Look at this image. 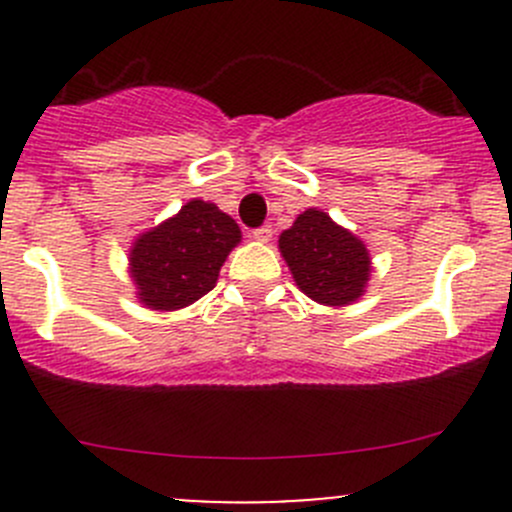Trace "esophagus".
I'll return each instance as SVG.
<instances>
[{"mask_svg": "<svg viewBox=\"0 0 512 512\" xmlns=\"http://www.w3.org/2000/svg\"><path fill=\"white\" fill-rule=\"evenodd\" d=\"M252 237H255L257 242H270L272 240V227L270 225L257 227V230H252Z\"/></svg>", "mask_w": 512, "mask_h": 512, "instance_id": "esophagus-1", "label": "esophagus"}]
</instances>
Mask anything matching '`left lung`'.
<instances>
[{
  "label": "left lung",
  "instance_id": "8db88e82",
  "mask_svg": "<svg viewBox=\"0 0 512 512\" xmlns=\"http://www.w3.org/2000/svg\"><path fill=\"white\" fill-rule=\"evenodd\" d=\"M280 252L297 287L314 302L347 307L366 292L369 250L322 210H304L280 235Z\"/></svg>",
  "mask_w": 512,
  "mask_h": 512
}]
</instances>
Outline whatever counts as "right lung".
<instances>
[{"mask_svg": "<svg viewBox=\"0 0 512 512\" xmlns=\"http://www.w3.org/2000/svg\"><path fill=\"white\" fill-rule=\"evenodd\" d=\"M242 232L215 203L190 200L178 215L136 237L131 277L148 309H183L215 287Z\"/></svg>", "mask_w": 512, "mask_h": 512, "instance_id": "obj_1", "label": "right lung"}]
</instances>
